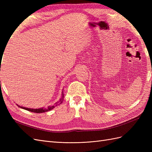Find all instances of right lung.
Instances as JSON below:
<instances>
[{
  "instance_id": "right-lung-1",
  "label": "right lung",
  "mask_w": 152,
  "mask_h": 152,
  "mask_svg": "<svg viewBox=\"0 0 152 152\" xmlns=\"http://www.w3.org/2000/svg\"><path fill=\"white\" fill-rule=\"evenodd\" d=\"M63 101V96L61 98L59 99V102H58L57 103H56V106L57 105H59ZM18 107L23 108V109H25L26 110H28V111H30V112H34V113H44V112H48L49 111V110H52L54 108V106H52V107H48V108H39V109H31V108H25V107H20V106H18Z\"/></svg>"
}]
</instances>
